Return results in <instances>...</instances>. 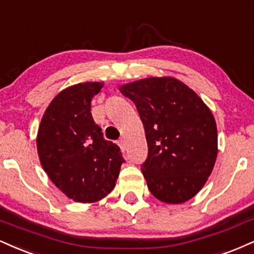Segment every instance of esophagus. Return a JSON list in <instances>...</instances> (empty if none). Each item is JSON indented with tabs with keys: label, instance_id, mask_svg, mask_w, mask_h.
I'll return each mask as SVG.
<instances>
[{
	"label": "esophagus",
	"instance_id": "1",
	"mask_svg": "<svg viewBox=\"0 0 254 254\" xmlns=\"http://www.w3.org/2000/svg\"><path fill=\"white\" fill-rule=\"evenodd\" d=\"M119 146H120V148H121L122 152L126 151V141H125V139L119 140Z\"/></svg>",
	"mask_w": 254,
	"mask_h": 254
}]
</instances>
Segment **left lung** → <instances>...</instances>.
<instances>
[{
	"label": "left lung",
	"mask_w": 254,
	"mask_h": 254,
	"mask_svg": "<svg viewBox=\"0 0 254 254\" xmlns=\"http://www.w3.org/2000/svg\"><path fill=\"white\" fill-rule=\"evenodd\" d=\"M145 128L148 154L141 165L154 197L178 204L197 193L217 156L216 122L192 89L174 77H150L120 86Z\"/></svg>",
	"instance_id": "8db88e82"
}]
</instances>
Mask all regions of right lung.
<instances>
[{"instance_id": "right-lung-1", "label": "right lung", "mask_w": 254, "mask_h": 254, "mask_svg": "<svg viewBox=\"0 0 254 254\" xmlns=\"http://www.w3.org/2000/svg\"><path fill=\"white\" fill-rule=\"evenodd\" d=\"M103 84L85 82L64 89L45 110L38 129L41 166L62 192L80 203L106 197L125 163L120 147L103 138L90 112Z\"/></svg>"}]
</instances>
